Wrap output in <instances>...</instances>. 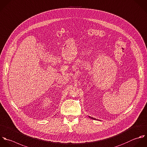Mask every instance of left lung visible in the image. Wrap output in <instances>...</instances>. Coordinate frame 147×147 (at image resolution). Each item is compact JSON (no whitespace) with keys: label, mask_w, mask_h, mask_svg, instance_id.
Returning <instances> with one entry per match:
<instances>
[{"label":"left lung","mask_w":147,"mask_h":147,"mask_svg":"<svg viewBox=\"0 0 147 147\" xmlns=\"http://www.w3.org/2000/svg\"><path fill=\"white\" fill-rule=\"evenodd\" d=\"M90 118H91L92 119H94V120H96V119H94V118H93V117H90V116H89Z\"/></svg>","instance_id":"1"}]
</instances>
